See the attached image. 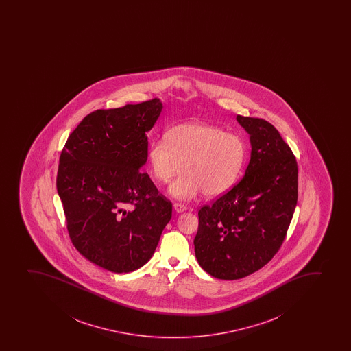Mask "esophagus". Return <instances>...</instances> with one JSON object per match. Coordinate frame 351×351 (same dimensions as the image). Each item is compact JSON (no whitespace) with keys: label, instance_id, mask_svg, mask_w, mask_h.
I'll list each match as a JSON object with an SVG mask.
<instances>
[{"label":"esophagus","instance_id":"34e87169","mask_svg":"<svg viewBox=\"0 0 351 351\" xmlns=\"http://www.w3.org/2000/svg\"><path fill=\"white\" fill-rule=\"evenodd\" d=\"M173 207L174 210H176L177 213H182V212H185V210H187V207H186L184 204H182V202H176Z\"/></svg>","mask_w":351,"mask_h":351}]
</instances>
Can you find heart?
Wrapping results in <instances>:
<instances>
[{"mask_svg": "<svg viewBox=\"0 0 351 351\" xmlns=\"http://www.w3.org/2000/svg\"><path fill=\"white\" fill-rule=\"evenodd\" d=\"M247 145L238 134L219 126L186 123L174 126L167 136L154 139L147 151L151 173L158 182H169L172 197L189 200L204 192L218 197L230 191L246 164Z\"/></svg>", "mask_w": 351, "mask_h": 351, "instance_id": "obj_1", "label": "heart"}]
</instances>
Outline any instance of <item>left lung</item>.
I'll return each instance as SVG.
<instances>
[{"label":"left lung","instance_id":"obj_1","mask_svg":"<svg viewBox=\"0 0 351 351\" xmlns=\"http://www.w3.org/2000/svg\"><path fill=\"white\" fill-rule=\"evenodd\" d=\"M237 121L250 134V164L232 190L202 206L194 238L199 265L221 280L248 276L273 258L298 202V162L278 130L261 118Z\"/></svg>","mask_w":351,"mask_h":351}]
</instances>
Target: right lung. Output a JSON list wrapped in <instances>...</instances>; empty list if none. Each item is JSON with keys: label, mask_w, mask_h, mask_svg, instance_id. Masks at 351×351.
Wrapping results in <instances>:
<instances>
[{"label": "right lung", "mask_w": 351, "mask_h": 351, "mask_svg": "<svg viewBox=\"0 0 351 351\" xmlns=\"http://www.w3.org/2000/svg\"><path fill=\"white\" fill-rule=\"evenodd\" d=\"M162 104L158 98L89 113L69 136L56 186L69 237L83 256L113 273L152 258L172 218L167 200L141 166Z\"/></svg>", "instance_id": "obj_1"}]
</instances>
